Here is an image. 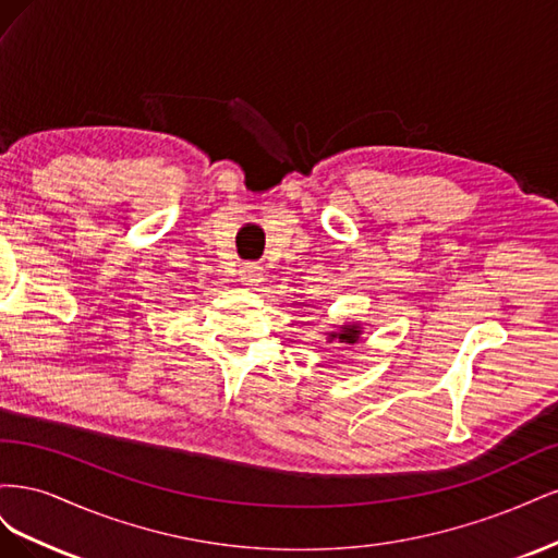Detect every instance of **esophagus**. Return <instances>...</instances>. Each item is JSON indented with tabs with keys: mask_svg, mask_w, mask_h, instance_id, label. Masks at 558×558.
<instances>
[{
	"mask_svg": "<svg viewBox=\"0 0 558 558\" xmlns=\"http://www.w3.org/2000/svg\"><path fill=\"white\" fill-rule=\"evenodd\" d=\"M240 277H242V283L248 286V289H256V286L263 283L265 272H263V267L256 263H244L240 269Z\"/></svg>",
	"mask_w": 558,
	"mask_h": 558,
	"instance_id": "esophagus-1",
	"label": "esophagus"
}]
</instances>
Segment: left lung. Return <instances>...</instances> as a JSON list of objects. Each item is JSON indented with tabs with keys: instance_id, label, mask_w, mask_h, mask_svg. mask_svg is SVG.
Segmentation results:
<instances>
[{
	"instance_id": "8db88e82",
	"label": "left lung",
	"mask_w": 558,
	"mask_h": 558,
	"mask_svg": "<svg viewBox=\"0 0 558 558\" xmlns=\"http://www.w3.org/2000/svg\"><path fill=\"white\" fill-rule=\"evenodd\" d=\"M326 335V342H335V344H359L363 337V326L359 320H347L344 326H332Z\"/></svg>"
}]
</instances>
